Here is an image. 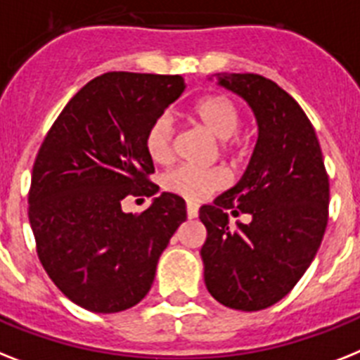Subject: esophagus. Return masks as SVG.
<instances>
[{"instance_id": "1", "label": "esophagus", "mask_w": 360, "mask_h": 360, "mask_svg": "<svg viewBox=\"0 0 360 360\" xmlns=\"http://www.w3.org/2000/svg\"><path fill=\"white\" fill-rule=\"evenodd\" d=\"M198 215V204L195 202H187V217L189 219H195Z\"/></svg>"}]
</instances>
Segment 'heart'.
I'll return each instance as SVG.
<instances>
[{"mask_svg":"<svg viewBox=\"0 0 360 360\" xmlns=\"http://www.w3.org/2000/svg\"><path fill=\"white\" fill-rule=\"evenodd\" d=\"M187 114L195 123L212 132L221 139V153L230 158H239L243 154V136L239 127L243 123V114L236 101L226 94H210L197 99L189 106ZM145 153L154 163H169L174 154L173 124L169 117L160 115L148 124L145 132ZM228 184V174L224 169H198L193 165H180L169 171L163 176V187L167 191L180 195L189 200H202L212 193L219 191Z\"/></svg>","mask_w":360,"mask_h":360,"instance_id":"heart-1","label":"heart"}]
</instances>
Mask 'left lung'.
<instances>
[{
  "label": "left lung",
  "instance_id": "obj_1",
  "mask_svg": "<svg viewBox=\"0 0 360 360\" xmlns=\"http://www.w3.org/2000/svg\"><path fill=\"white\" fill-rule=\"evenodd\" d=\"M252 106L259 138L245 176L202 206L207 230L204 280L217 302L261 311L292 290L319 252L329 217V176L313 124L274 80L255 73L219 77ZM226 209L252 217L231 227Z\"/></svg>",
  "mask_w": 360,
  "mask_h": 360
}]
</instances>
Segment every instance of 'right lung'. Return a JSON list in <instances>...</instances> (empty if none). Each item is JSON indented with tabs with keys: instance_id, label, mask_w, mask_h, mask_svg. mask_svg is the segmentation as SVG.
<instances>
[{
	"instance_id": "obj_1",
	"label": "right lung",
	"mask_w": 360,
	"mask_h": 360,
	"mask_svg": "<svg viewBox=\"0 0 360 360\" xmlns=\"http://www.w3.org/2000/svg\"><path fill=\"white\" fill-rule=\"evenodd\" d=\"M186 90L184 77L110 71L80 88L40 145L29 222L41 266L64 296L91 313H120L147 296L186 202L162 193L139 215L124 197H150L148 124Z\"/></svg>"
}]
</instances>
